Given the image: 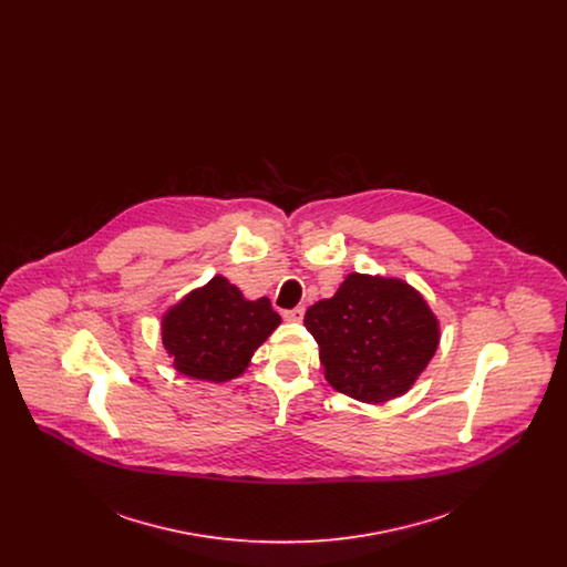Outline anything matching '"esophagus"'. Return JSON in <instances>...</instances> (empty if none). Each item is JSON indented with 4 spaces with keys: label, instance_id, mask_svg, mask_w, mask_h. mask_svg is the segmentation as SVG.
<instances>
[{
    "label": "esophagus",
    "instance_id": "1",
    "mask_svg": "<svg viewBox=\"0 0 567 567\" xmlns=\"http://www.w3.org/2000/svg\"><path fill=\"white\" fill-rule=\"evenodd\" d=\"M282 319L289 321V323H299V321L303 319V308L297 306L293 310H285V312H282Z\"/></svg>",
    "mask_w": 567,
    "mask_h": 567
}]
</instances>
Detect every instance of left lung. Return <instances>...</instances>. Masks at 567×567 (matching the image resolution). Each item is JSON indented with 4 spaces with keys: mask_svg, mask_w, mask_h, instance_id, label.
I'll list each match as a JSON object with an SVG mask.
<instances>
[{
    "mask_svg": "<svg viewBox=\"0 0 567 567\" xmlns=\"http://www.w3.org/2000/svg\"><path fill=\"white\" fill-rule=\"evenodd\" d=\"M303 324L319 344L327 382L368 404L405 393L440 342L437 321L412 287L363 274L310 306Z\"/></svg>",
    "mask_w": 567,
    "mask_h": 567,
    "instance_id": "left-lung-1",
    "label": "left lung"
}]
</instances>
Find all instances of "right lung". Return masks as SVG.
Here are the masks:
<instances>
[{"mask_svg": "<svg viewBox=\"0 0 567 567\" xmlns=\"http://www.w3.org/2000/svg\"><path fill=\"white\" fill-rule=\"evenodd\" d=\"M278 324L268 297L246 301L238 287L215 276L163 317V347L178 372L223 382L243 374Z\"/></svg>", "mask_w": 567, "mask_h": 567, "instance_id": "add662e5", "label": "right lung"}]
</instances>
